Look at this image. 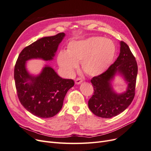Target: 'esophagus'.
<instances>
[{"label": "esophagus", "mask_w": 151, "mask_h": 151, "mask_svg": "<svg viewBox=\"0 0 151 151\" xmlns=\"http://www.w3.org/2000/svg\"><path fill=\"white\" fill-rule=\"evenodd\" d=\"M82 82H83V79H82L81 77H77L75 81V83L76 84H79L82 83Z\"/></svg>", "instance_id": "1"}]
</instances>
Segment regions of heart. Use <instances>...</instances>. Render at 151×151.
I'll use <instances>...</instances> for the list:
<instances>
[{
  "label": "heart",
  "instance_id": "b5f03b06",
  "mask_svg": "<svg viewBox=\"0 0 151 151\" xmlns=\"http://www.w3.org/2000/svg\"><path fill=\"white\" fill-rule=\"evenodd\" d=\"M115 44L109 39L93 37L74 41L68 45L67 51L58 55V62L68 74H72L82 62L84 71L92 76L102 74L111 64L115 54Z\"/></svg>",
  "mask_w": 151,
  "mask_h": 151
}]
</instances>
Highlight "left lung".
<instances>
[{"label":"left lung","instance_id":"8db88e82","mask_svg":"<svg viewBox=\"0 0 151 151\" xmlns=\"http://www.w3.org/2000/svg\"><path fill=\"white\" fill-rule=\"evenodd\" d=\"M137 72L135 57L128 45L121 41L120 53L115 62L91 81L94 93L88 101L90 110L95 115L104 118H112L124 111L134 98ZM117 72L124 76L128 83L127 91L120 95L114 92L111 84Z\"/></svg>","mask_w":151,"mask_h":151}]
</instances>
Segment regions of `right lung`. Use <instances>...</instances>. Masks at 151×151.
<instances>
[{"instance_id":"right-lung-1","label":"right lung","mask_w":151,"mask_h":151,"mask_svg":"<svg viewBox=\"0 0 151 151\" xmlns=\"http://www.w3.org/2000/svg\"><path fill=\"white\" fill-rule=\"evenodd\" d=\"M65 33L44 37L25 47L19 55L14 77L18 98L31 113L40 118L55 116L60 111L68 90L74 86L72 79H62L52 67L45 66L38 76L26 69V62L32 58L52 60Z\"/></svg>"}]
</instances>
